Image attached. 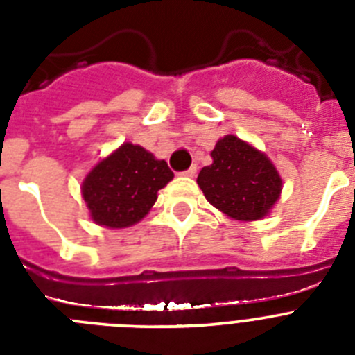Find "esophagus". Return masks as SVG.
Wrapping results in <instances>:
<instances>
[{
	"instance_id": "esophagus-1",
	"label": "esophagus",
	"mask_w": 355,
	"mask_h": 355,
	"mask_svg": "<svg viewBox=\"0 0 355 355\" xmlns=\"http://www.w3.org/2000/svg\"><path fill=\"white\" fill-rule=\"evenodd\" d=\"M196 174H197V165H192V167L188 168V171L181 172V175H184V178H193Z\"/></svg>"
}]
</instances>
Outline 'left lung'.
I'll return each instance as SVG.
<instances>
[{"label": "left lung", "mask_w": 355, "mask_h": 355, "mask_svg": "<svg viewBox=\"0 0 355 355\" xmlns=\"http://www.w3.org/2000/svg\"><path fill=\"white\" fill-rule=\"evenodd\" d=\"M213 163L197 175L209 205L234 220L252 222L277 202L283 180L265 153L234 135H225L211 150Z\"/></svg>", "instance_id": "left-lung-1"}]
</instances>
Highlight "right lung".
I'll return each mask as SVG.
<instances>
[{
	"label": "right lung",
	"mask_w": 355,
	"mask_h": 355,
	"mask_svg": "<svg viewBox=\"0 0 355 355\" xmlns=\"http://www.w3.org/2000/svg\"><path fill=\"white\" fill-rule=\"evenodd\" d=\"M174 178L165 159L126 142L97 163L81 184L90 218L110 229L137 224L149 213L162 190Z\"/></svg>",
	"instance_id": "add662e5"
}]
</instances>
